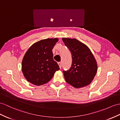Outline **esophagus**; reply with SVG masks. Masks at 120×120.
<instances>
[{"instance_id": "obj_1", "label": "esophagus", "mask_w": 120, "mask_h": 120, "mask_svg": "<svg viewBox=\"0 0 120 120\" xmlns=\"http://www.w3.org/2000/svg\"><path fill=\"white\" fill-rule=\"evenodd\" d=\"M58 65H59L60 68H61V67H62V63H61V62H58Z\"/></svg>"}]
</instances>
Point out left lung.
<instances>
[{
  "mask_svg": "<svg viewBox=\"0 0 120 120\" xmlns=\"http://www.w3.org/2000/svg\"><path fill=\"white\" fill-rule=\"evenodd\" d=\"M62 40L72 56L71 68L63 71L66 82L77 89L88 86L94 79L98 69L92 52L86 45L76 39L63 38Z\"/></svg>",
  "mask_w": 120,
  "mask_h": 120,
  "instance_id": "8db88e82",
  "label": "left lung"
}]
</instances>
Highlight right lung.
I'll return each mask as SVG.
<instances>
[{
	"label": "right lung",
	"mask_w": 120,
	"mask_h": 120,
	"mask_svg": "<svg viewBox=\"0 0 120 120\" xmlns=\"http://www.w3.org/2000/svg\"><path fill=\"white\" fill-rule=\"evenodd\" d=\"M57 38L40 40L26 52L22 62V71L28 82L36 86L47 83L53 77L59 66L54 60L52 49Z\"/></svg>",
	"instance_id": "add662e5"
}]
</instances>
